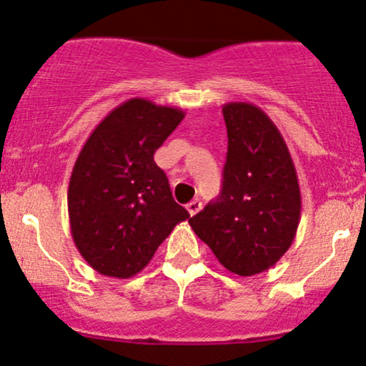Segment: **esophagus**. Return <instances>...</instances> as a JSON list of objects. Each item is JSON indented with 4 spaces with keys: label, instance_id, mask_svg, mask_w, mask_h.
Listing matches in <instances>:
<instances>
[{
    "label": "esophagus",
    "instance_id": "obj_1",
    "mask_svg": "<svg viewBox=\"0 0 366 366\" xmlns=\"http://www.w3.org/2000/svg\"><path fill=\"white\" fill-rule=\"evenodd\" d=\"M187 212H189V215L192 217V215H196L198 214L199 210H202V202H199V199H194V202H191V203H187Z\"/></svg>",
    "mask_w": 366,
    "mask_h": 366
}]
</instances>
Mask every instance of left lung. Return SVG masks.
<instances>
[{
	"label": "left lung",
	"instance_id": "1",
	"mask_svg": "<svg viewBox=\"0 0 366 366\" xmlns=\"http://www.w3.org/2000/svg\"><path fill=\"white\" fill-rule=\"evenodd\" d=\"M227 156L220 196L189 224L238 276L267 271L294 243L300 220L295 164L278 127L248 102L222 106Z\"/></svg>",
	"mask_w": 366,
	"mask_h": 366
}]
</instances>
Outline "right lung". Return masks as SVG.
I'll use <instances>...</instances> for the list:
<instances>
[{
  "mask_svg": "<svg viewBox=\"0 0 366 366\" xmlns=\"http://www.w3.org/2000/svg\"><path fill=\"white\" fill-rule=\"evenodd\" d=\"M184 116L177 107L130 99L95 127L79 151L67 189L71 234L99 274L135 276L177 224L189 219L154 163L156 149Z\"/></svg>",
  "mask_w": 366,
  "mask_h": 366,
  "instance_id": "add662e5",
  "label": "right lung"
}]
</instances>
